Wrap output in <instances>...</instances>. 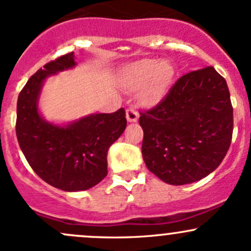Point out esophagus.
Returning a JSON list of instances; mask_svg holds the SVG:
<instances>
[{
	"label": "esophagus",
	"mask_w": 251,
	"mask_h": 251,
	"mask_svg": "<svg viewBox=\"0 0 251 251\" xmlns=\"http://www.w3.org/2000/svg\"><path fill=\"white\" fill-rule=\"evenodd\" d=\"M126 118H127V121H130V123H136L139 118V113L134 107H128L126 109Z\"/></svg>",
	"instance_id": "esophagus-1"
}]
</instances>
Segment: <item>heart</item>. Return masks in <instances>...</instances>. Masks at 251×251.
<instances>
[{
  "instance_id": "heart-1",
  "label": "heart",
  "mask_w": 251,
  "mask_h": 251,
  "mask_svg": "<svg viewBox=\"0 0 251 251\" xmlns=\"http://www.w3.org/2000/svg\"><path fill=\"white\" fill-rule=\"evenodd\" d=\"M174 76V69L167 60L147 59L136 63L126 70L124 85L134 90L145 85L143 99L149 103L158 101L166 93Z\"/></svg>"
}]
</instances>
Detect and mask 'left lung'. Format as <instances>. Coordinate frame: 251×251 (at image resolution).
Instances as JSON below:
<instances>
[{"instance_id": "left-lung-1", "label": "left lung", "mask_w": 251, "mask_h": 251, "mask_svg": "<svg viewBox=\"0 0 251 251\" xmlns=\"http://www.w3.org/2000/svg\"><path fill=\"white\" fill-rule=\"evenodd\" d=\"M139 113L145 164L169 184L182 186L206 177L230 148V92L213 67L184 74L155 107Z\"/></svg>"}]
</instances>
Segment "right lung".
Returning a JSON list of instances; mask_svg holds the SVG:
<instances>
[{"mask_svg": "<svg viewBox=\"0 0 251 251\" xmlns=\"http://www.w3.org/2000/svg\"><path fill=\"white\" fill-rule=\"evenodd\" d=\"M74 52L39 69L25 84L16 106V137L35 174L65 192L85 191L107 175V153L126 128L125 109L92 114L69 126L40 117L38 98L46 77L75 67Z\"/></svg>", "mask_w": 251, "mask_h": 251, "instance_id": "1", "label": "right lung"}]
</instances>
